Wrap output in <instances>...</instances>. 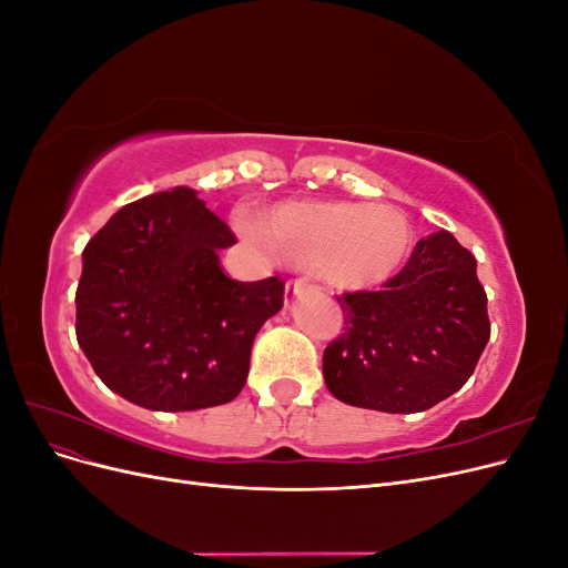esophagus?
Segmentation results:
<instances>
[{
  "instance_id": "34e87169",
  "label": "esophagus",
  "mask_w": 568,
  "mask_h": 568,
  "mask_svg": "<svg viewBox=\"0 0 568 568\" xmlns=\"http://www.w3.org/2000/svg\"><path fill=\"white\" fill-rule=\"evenodd\" d=\"M313 291H315V286H313L311 282H305V280H291V282L286 284L284 298H286V303H294L296 298H301V296H305V294H313Z\"/></svg>"
}]
</instances>
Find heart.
Wrapping results in <instances>:
<instances>
[{"label": "heart", "mask_w": 568, "mask_h": 568, "mask_svg": "<svg viewBox=\"0 0 568 568\" xmlns=\"http://www.w3.org/2000/svg\"><path fill=\"white\" fill-rule=\"evenodd\" d=\"M248 234L294 265H315L343 291L379 286L400 272L412 251L407 215L384 201H282Z\"/></svg>", "instance_id": "1"}]
</instances>
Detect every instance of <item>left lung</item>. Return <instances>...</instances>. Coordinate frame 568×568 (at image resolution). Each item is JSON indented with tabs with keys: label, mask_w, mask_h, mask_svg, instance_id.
I'll use <instances>...</instances> for the list:
<instances>
[{
	"label": "left lung",
	"mask_w": 568,
	"mask_h": 568,
	"mask_svg": "<svg viewBox=\"0 0 568 568\" xmlns=\"http://www.w3.org/2000/svg\"><path fill=\"white\" fill-rule=\"evenodd\" d=\"M343 334L324 348V384L346 405L409 415L469 382L490 338L476 257L450 232L417 242L382 291L336 296Z\"/></svg>",
	"instance_id": "8db88e82"
}]
</instances>
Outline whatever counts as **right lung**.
I'll return each instance as SVG.
<instances>
[{
	"instance_id": "obj_1",
	"label": "right lung",
	"mask_w": 568,
	"mask_h": 568,
	"mask_svg": "<svg viewBox=\"0 0 568 568\" xmlns=\"http://www.w3.org/2000/svg\"><path fill=\"white\" fill-rule=\"evenodd\" d=\"M234 234L194 189L120 209L82 251L75 334L97 376L161 412L225 405L242 393L257 329L284 282L230 280L217 251Z\"/></svg>"
}]
</instances>
